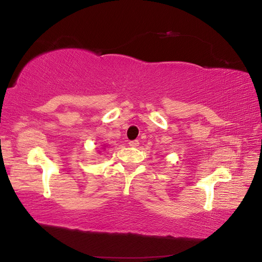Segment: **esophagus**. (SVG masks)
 <instances>
[{
	"mask_svg": "<svg viewBox=\"0 0 262 262\" xmlns=\"http://www.w3.org/2000/svg\"><path fill=\"white\" fill-rule=\"evenodd\" d=\"M139 144H140V142L138 140H133V141H130V142H129V145L132 146V147H138Z\"/></svg>",
	"mask_w": 262,
	"mask_h": 262,
	"instance_id": "34e87169",
	"label": "esophagus"
}]
</instances>
